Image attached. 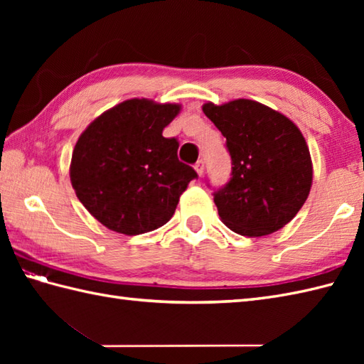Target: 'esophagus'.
<instances>
[{"label":"esophagus","instance_id":"34e87169","mask_svg":"<svg viewBox=\"0 0 364 364\" xmlns=\"http://www.w3.org/2000/svg\"><path fill=\"white\" fill-rule=\"evenodd\" d=\"M196 172L198 173V176H202L203 175V172H205V162L202 161V159H200V161H197L196 162Z\"/></svg>","mask_w":364,"mask_h":364}]
</instances>
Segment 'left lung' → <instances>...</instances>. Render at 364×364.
I'll list each match as a JSON object with an SVG mask.
<instances>
[{
  "mask_svg": "<svg viewBox=\"0 0 364 364\" xmlns=\"http://www.w3.org/2000/svg\"><path fill=\"white\" fill-rule=\"evenodd\" d=\"M227 139L231 178L214 192L220 220L235 233L266 236L289 223L313 183L310 150L296 123L253 100L203 105Z\"/></svg>",
  "mask_w": 364,
  "mask_h": 364,
  "instance_id": "obj_1",
  "label": "left lung"
}]
</instances>
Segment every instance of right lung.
<instances>
[{
	"instance_id": "add662e5",
	"label": "right lung",
	"mask_w": 364,
	"mask_h": 364,
	"mask_svg": "<svg viewBox=\"0 0 364 364\" xmlns=\"http://www.w3.org/2000/svg\"><path fill=\"white\" fill-rule=\"evenodd\" d=\"M181 105L131 98L90 123L76 142L70 181L84 208L117 233L153 231L172 218L196 170L162 136Z\"/></svg>"
}]
</instances>
